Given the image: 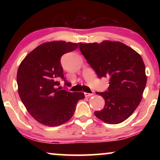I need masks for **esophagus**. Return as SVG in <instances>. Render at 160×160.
<instances>
[{
  "instance_id": "obj_1",
  "label": "esophagus",
  "mask_w": 160,
  "mask_h": 160,
  "mask_svg": "<svg viewBox=\"0 0 160 160\" xmlns=\"http://www.w3.org/2000/svg\"><path fill=\"white\" fill-rule=\"evenodd\" d=\"M93 95H94L93 93H87V92L84 93V95L86 96V97H90V96H92Z\"/></svg>"
}]
</instances>
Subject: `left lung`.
<instances>
[{
  "label": "left lung",
  "mask_w": 160,
  "mask_h": 160,
  "mask_svg": "<svg viewBox=\"0 0 160 160\" xmlns=\"http://www.w3.org/2000/svg\"><path fill=\"white\" fill-rule=\"evenodd\" d=\"M81 52L98 78H109V87L96 92L105 100L104 108L95 111V117L107 124L126 120L141 101L147 78L141 55L119 41L79 43Z\"/></svg>",
  "instance_id": "obj_1"
}]
</instances>
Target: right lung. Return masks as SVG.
<instances>
[{
	"instance_id": "1",
	"label": "right lung",
	"mask_w": 160,
	"mask_h": 160,
	"mask_svg": "<svg viewBox=\"0 0 160 160\" xmlns=\"http://www.w3.org/2000/svg\"><path fill=\"white\" fill-rule=\"evenodd\" d=\"M78 43L52 41L39 45L19 65L17 75L18 92L28 112L39 123L59 126L73 117L82 92H71L59 87L62 79L67 84L60 59L76 49Z\"/></svg>"
}]
</instances>
